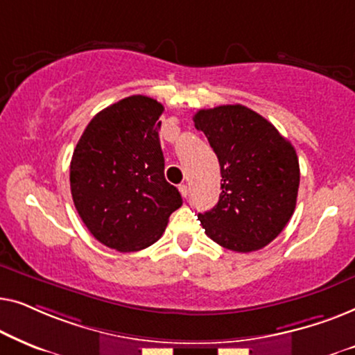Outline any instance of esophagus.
I'll use <instances>...</instances> for the list:
<instances>
[{"instance_id": "1", "label": "esophagus", "mask_w": 355, "mask_h": 355, "mask_svg": "<svg viewBox=\"0 0 355 355\" xmlns=\"http://www.w3.org/2000/svg\"><path fill=\"white\" fill-rule=\"evenodd\" d=\"M179 192H181V196L186 198L189 196V187L186 186V184H181V186H179Z\"/></svg>"}]
</instances>
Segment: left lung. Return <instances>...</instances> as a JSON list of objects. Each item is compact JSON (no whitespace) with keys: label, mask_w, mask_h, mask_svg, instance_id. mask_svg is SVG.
I'll list each match as a JSON object with an SVG mask.
<instances>
[{"label":"left lung","mask_w":355,"mask_h":355,"mask_svg":"<svg viewBox=\"0 0 355 355\" xmlns=\"http://www.w3.org/2000/svg\"><path fill=\"white\" fill-rule=\"evenodd\" d=\"M193 123L216 153L223 178L220 200L198 213L203 230L225 249H263L284 230L297 202L294 147L263 116L242 105L200 110Z\"/></svg>","instance_id":"left-lung-1"}]
</instances>
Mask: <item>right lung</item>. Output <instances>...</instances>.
I'll use <instances>...</instances> for the list:
<instances>
[{
    "label": "right lung",
    "mask_w": 355,
    "mask_h": 355,
    "mask_svg": "<svg viewBox=\"0 0 355 355\" xmlns=\"http://www.w3.org/2000/svg\"><path fill=\"white\" fill-rule=\"evenodd\" d=\"M157 100L132 95L101 110L71 159V193L87 230L101 244L137 252L157 242L181 193L164 179Z\"/></svg>",
    "instance_id": "1"
}]
</instances>
